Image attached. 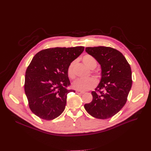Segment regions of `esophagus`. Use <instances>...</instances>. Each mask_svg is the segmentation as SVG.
<instances>
[{"label": "esophagus", "instance_id": "obj_1", "mask_svg": "<svg viewBox=\"0 0 151 151\" xmlns=\"http://www.w3.org/2000/svg\"><path fill=\"white\" fill-rule=\"evenodd\" d=\"M76 93L79 94V95H81L83 93H84V92H81V91H76Z\"/></svg>", "mask_w": 151, "mask_h": 151}]
</instances>
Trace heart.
I'll return each instance as SVG.
<instances>
[{
    "label": "heart",
    "mask_w": 151,
    "mask_h": 151,
    "mask_svg": "<svg viewBox=\"0 0 151 151\" xmlns=\"http://www.w3.org/2000/svg\"><path fill=\"white\" fill-rule=\"evenodd\" d=\"M82 60L84 64L91 70H93L97 67V62L96 59L89 54L84 55L83 57ZM75 62V61L71 62L67 68V75L71 79H73L75 77V74L74 72V66ZM94 74L97 79L99 78L100 76L97 72H96ZM96 85L97 81L96 79L93 78H89L87 80H77L75 81L71 84V87L75 90L83 92L93 89L96 86Z\"/></svg>",
    "instance_id": "1"
}]
</instances>
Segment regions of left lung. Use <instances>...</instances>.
Listing matches in <instances>:
<instances>
[{
    "instance_id": "left-lung-1",
    "label": "left lung",
    "mask_w": 151,
    "mask_h": 151,
    "mask_svg": "<svg viewBox=\"0 0 151 151\" xmlns=\"http://www.w3.org/2000/svg\"><path fill=\"white\" fill-rule=\"evenodd\" d=\"M86 52L92 55L101 67L100 81L92 92V101L84 108L93 117L106 119L124 107L132 88V70L124 55L112 47H87Z\"/></svg>"
}]
</instances>
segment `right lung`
Instances as JSON below:
<instances>
[{"mask_svg": "<svg viewBox=\"0 0 151 151\" xmlns=\"http://www.w3.org/2000/svg\"><path fill=\"white\" fill-rule=\"evenodd\" d=\"M84 50V46L57 47L35 55L26 70L24 84L29 106L34 114L50 121L63 113L67 94L75 91L67 88L70 84L67 68Z\"/></svg>", "mask_w": 151, "mask_h": 151, "instance_id": "right-lung-1", "label": "right lung"}]
</instances>
